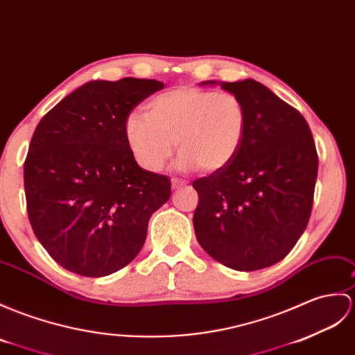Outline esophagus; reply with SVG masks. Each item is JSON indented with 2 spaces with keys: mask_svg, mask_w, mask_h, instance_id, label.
<instances>
[{
  "mask_svg": "<svg viewBox=\"0 0 355 355\" xmlns=\"http://www.w3.org/2000/svg\"><path fill=\"white\" fill-rule=\"evenodd\" d=\"M171 183H172V187H174V189H178V187H183V186H186V184H187V181L181 180V178H172V180H171Z\"/></svg>",
  "mask_w": 355,
  "mask_h": 355,
  "instance_id": "esophagus-1",
  "label": "esophagus"
}]
</instances>
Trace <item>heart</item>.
<instances>
[{"mask_svg":"<svg viewBox=\"0 0 355 355\" xmlns=\"http://www.w3.org/2000/svg\"><path fill=\"white\" fill-rule=\"evenodd\" d=\"M246 133V109L232 92L198 86L168 90L146 104L145 114L131 113L125 139L140 166L159 172L177 148L178 168L218 172L241 150Z\"/></svg>","mask_w":355,"mask_h":355,"instance_id":"b5f03b06","label":"heart"}]
</instances>
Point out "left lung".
Wrapping results in <instances>:
<instances>
[{"label": "left lung", "instance_id": "obj_1", "mask_svg": "<svg viewBox=\"0 0 355 355\" xmlns=\"http://www.w3.org/2000/svg\"><path fill=\"white\" fill-rule=\"evenodd\" d=\"M220 87L242 100L246 133L227 168L193 181V227L210 257L250 272L283 260L304 233L319 159L307 121L266 86L246 78Z\"/></svg>", "mask_w": 355, "mask_h": 355}]
</instances>
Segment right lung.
Masks as SVG:
<instances>
[{
	"mask_svg": "<svg viewBox=\"0 0 355 355\" xmlns=\"http://www.w3.org/2000/svg\"><path fill=\"white\" fill-rule=\"evenodd\" d=\"M157 80L89 81L54 105L33 133L24 187L33 232L73 274L105 277L142 250L148 220L171 196L169 177L139 166L125 139L136 105Z\"/></svg>",
	"mask_w": 355,
	"mask_h": 355,
	"instance_id": "add662e5",
	"label": "right lung"
}]
</instances>
